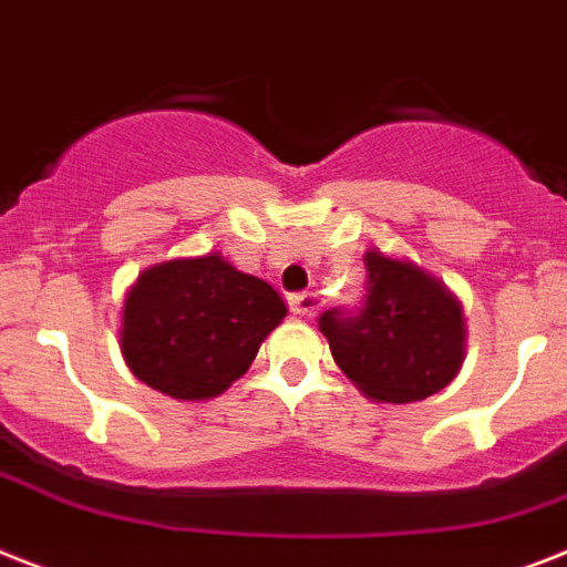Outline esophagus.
<instances>
[{
	"label": "esophagus",
	"mask_w": 567,
	"mask_h": 567,
	"mask_svg": "<svg viewBox=\"0 0 567 567\" xmlns=\"http://www.w3.org/2000/svg\"><path fill=\"white\" fill-rule=\"evenodd\" d=\"M318 307H321V295H318V292H295V295H289V310H292L295 316L310 318V316H316Z\"/></svg>",
	"instance_id": "1"
}]
</instances>
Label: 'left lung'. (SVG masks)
Masks as SVG:
<instances>
[{"label":"left lung","mask_w":567,"mask_h":567,"mask_svg":"<svg viewBox=\"0 0 567 567\" xmlns=\"http://www.w3.org/2000/svg\"><path fill=\"white\" fill-rule=\"evenodd\" d=\"M364 303L318 318L333 359L377 402H417L457 377L466 348L461 303L409 260L364 251Z\"/></svg>","instance_id":"left-lung-1"}]
</instances>
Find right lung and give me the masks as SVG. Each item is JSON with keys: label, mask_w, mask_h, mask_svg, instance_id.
I'll use <instances>...</instances> for the list:
<instances>
[{"label": "right lung", "mask_w": 567, "mask_h": 567, "mask_svg": "<svg viewBox=\"0 0 567 567\" xmlns=\"http://www.w3.org/2000/svg\"><path fill=\"white\" fill-rule=\"evenodd\" d=\"M284 316L287 303L266 280L217 251L182 257L144 269L126 292L121 350L144 385L210 400L249 371Z\"/></svg>", "instance_id": "right-lung-1"}]
</instances>
